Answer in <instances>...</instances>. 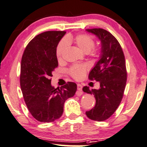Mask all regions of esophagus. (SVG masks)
Wrapping results in <instances>:
<instances>
[{"label": "esophagus", "mask_w": 147, "mask_h": 147, "mask_svg": "<svg viewBox=\"0 0 147 147\" xmlns=\"http://www.w3.org/2000/svg\"><path fill=\"white\" fill-rule=\"evenodd\" d=\"M77 86H78V90L82 91V86L81 84H78L77 85Z\"/></svg>", "instance_id": "34e87169"}]
</instances>
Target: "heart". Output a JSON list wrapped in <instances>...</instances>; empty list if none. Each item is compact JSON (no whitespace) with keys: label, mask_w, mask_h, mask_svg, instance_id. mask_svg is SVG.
I'll use <instances>...</instances> for the list:
<instances>
[{"label":"heart","mask_w":147,"mask_h":147,"mask_svg":"<svg viewBox=\"0 0 147 147\" xmlns=\"http://www.w3.org/2000/svg\"><path fill=\"white\" fill-rule=\"evenodd\" d=\"M74 42L76 46L86 53H90L94 45V40L92 36L86 34H78L75 37L68 36L65 40H63L57 45L56 55L59 59H61L65 51L67 48L68 43ZM88 69L86 65H74L69 69V73L76 80H80L84 77Z\"/></svg>","instance_id":"1"}]
</instances>
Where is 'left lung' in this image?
<instances>
[{"label": "left lung", "mask_w": 147, "mask_h": 147, "mask_svg": "<svg viewBox=\"0 0 147 147\" xmlns=\"http://www.w3.org/2000/svg\"><path fill=\"white\" fill-rule=\"evenodd\" d=\"M86 31L98 37L101 49L99 60L88 76L90 80L99 82L100 88L82 89L96 99L95 106L86 114L89 119L102 121L113 115L123 98L127 80L125 57L119 42L110 32L101 28Z\"/></svg>", "instance_id": "obj_1"}]
</instances>
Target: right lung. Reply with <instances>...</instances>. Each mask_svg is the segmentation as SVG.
Instances as JSON below:
<instances>
[{"instance_id":"obj_1","label":"right lung","mask_w":147,"mask_h":147,"mask_svg":"<svg viewBox=\"0 0 147 147\" xmlns=\"http://www.w3.org/2000/svg\"><path fill=\"white\" fill-rule=\"evenodd\" d=\"M66 32L48 31L28 43L21 63L20 85L27 107L40 122H52L61 117L65 101L77 90L74 82L61 88L51 85L52 73L58 66L56 49Z\"/></svg>"}]
</instances>
